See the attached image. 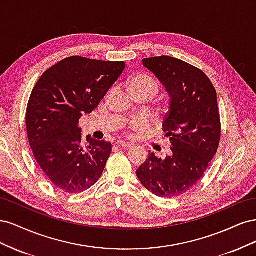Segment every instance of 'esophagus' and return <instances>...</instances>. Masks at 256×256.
Instances as JSON below:
<instances>
[{"instance_id": "34e87169", "label": "esophagus", "mask_w": 256, "mask_h": 256, "mask_svg": "<svg viewBox=\"0 0 256 256\" xmlns=\"http://www.w3.org/2000/svg\"><path fill=\"white\" fill-rule=\"evenodd\" d=\"M118 145L120 147H122V148H130V147H132V144H129V143H125V142H118Z\"/></svg>"}]
</instances>
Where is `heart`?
<instances>
[{
	"instance_id": "heart-1",
	"label": "heart",
	"mask_w": 256,
	"mask_h": 256,
	"mask_svg": "<svg viewBox=\"0 0 256 256\" xmlns=\"http://www.w3.org/2000/svg\"><path fill=\"white\" fill-rule=\"evenodd\" d=\"M129 92L131 95H145L150 98L156 96L159 92L157 82L148 76H136L130 81ZM150 124L143 118L130 120L124 128V136L129 138H136L148 130Z\"/></svg>"
}]
</instances>
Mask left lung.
I'll list each match as a JSON object with an SVG mask.
<instances>
[{
  "label": "left lung",
  "instance_id": "8db88e82",
  "mask_svg": "<svg viewBox=\"0 0 256 256\" xmlns=\"http://www.w3.org/2000/svg\"><path fill=\"white\" fill-rule=\"evenodd\" d=\"M142 63L171 99L162 128L172 144V154L161 159L150 152L136 176L154 196L174 198L202 180L218 150L221 122L216 92L200 69L182 60L162 56Z\"/></svg>",
  "mask_w": 256,
  "mask_h": 256
}]
</instances>
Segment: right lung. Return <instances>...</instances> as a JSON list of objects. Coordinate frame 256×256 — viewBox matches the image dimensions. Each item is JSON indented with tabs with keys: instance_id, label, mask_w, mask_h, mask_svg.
<instances>
[{
	"instance_id": "1",
	"label": "right lung",
	"mask_w": 256,
	"mask_h": 256,
	"mask_svg": "<svg viewBox=\"0 0 256 256\" xmlns=\"http://www.w3.org/2000/svg\"><path fill=\"white\" fill-rule=\"evenodd\" d=\"M125 67V62L70 56L47 69L35 84L26 115L28 143L58 189L79 193L102 176L112 144L90 136L84 143L78 124L96 109Z\"/></svg>"
}]
</instances>
